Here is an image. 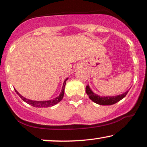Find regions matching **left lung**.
<instances>
[{
  "instance_id": "obj_1",
  "label": "left lung",
  "mask_w": 147,
  "mask_h": 147,
  "mask_svg": "<svg viewBox=\"0 0 147 147\" xmlns=\"http://www.w3.org/2000/svg\"><path fill=\"white\" fill-rule=\"evenodd\" d=\"M86 91L87 94L88 95L89 99L94 102V103L99 104L101 105H113V104L117 103L118 101H119L120 100L124 98L126 96L127 93L129 92V89L128 91H127L126 92H125L123 94L116 95V96H100L93 92L91 90V88H89V85L86 86Z\"/></svg>"
}]
</instances>
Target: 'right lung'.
<instances>
[{
  "label": "right lung",
  "instance_id": "add662e5",
  "mask_svg": "<svg viewBox=\"0 0 147 147\" xmlns=\"http://www.w3.org/2000/svg\"><path fill=\"white\" fill-rule=\"evenodd\" d=\"M67 79H68V78H67L66 79H65L64 82H63V86H62V89H61V91L60 94L59 95V96L56 97V98L53 99L48 100V101H33V100L26 99V98H25L24 97H23L22 95H21L20 93H19L18 91L16 90L15 89H14V90H15L16 93L19 95V97H20V98L23 100V101L26 102V103L29 104V105L33 106V107H38V108L52 107V106L55 105L56 104L59 103V102L61 101V99H63V95H64L65 86V84H66V81L67 80Z\"/></svg>",
  "mask_w": 147,
  "mask_h": 147
}]
</instances>
